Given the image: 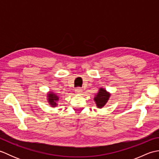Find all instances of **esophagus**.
I'll use <instances>...</instances> for the list:
<instances>
[{
    "instance_id": "1",
    "label": "esophagus",
    "mask_w": 159,
    "mask_h": 159,
    "mask_svg": "<svg viewBox=\"0 0 159 159\" xmlns=\"http://www.w3.org/2000/svg\"><path fill=\"white\" fill-rule=\"evenodd\" d=\"M75 92L77 94H81L83 92V89L81 88H80V87H78V88L75 90Z\"/></svg>"
}]
</instances>
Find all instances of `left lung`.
Masks as SVG:
<instances>
[{
    "label": "left lung",
    "mask_w": 159,
    "mask_h": 159,
    "mask_svg": "<svg viewBox=\"0 0 159 159\" xmlns=\"http://www.w3.org/2000/svg\"><path fill=\"white\" fill-rule=\"evenodd\" d=\"M110 96V93L107 92L106 89L100 88L98 93L96 94L95 98H94V101H95L97 107L99 108V109L102 108L107 104V101L109 100Z\"/></svg>",
    "instance_id": "1"
}]
</instances>
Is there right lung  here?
<instances>
[{
  "label": "right lung",
  "mask_w": 159,
  "mask_h": 159,
  "mask_svg": "<svg viewBox=\"0 0 159 159\" xmlns=\"http://www.w3.org/2000/svg\"><path fill=\"white\" fill-rule=\"evenodd\" d=\"M47 98H48L47 99H48V102L50 106L52 107H55L57 105V102H58L59 98L57 94L50 92L47 94Z\"/></svg>",
  "instance_id": "1"
}]
</instances>
